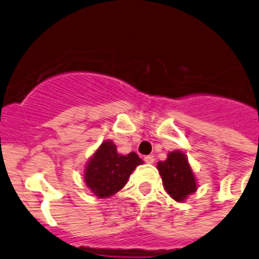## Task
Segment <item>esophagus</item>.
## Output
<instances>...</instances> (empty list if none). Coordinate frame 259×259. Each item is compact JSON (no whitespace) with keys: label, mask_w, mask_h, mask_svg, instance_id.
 Listing matches in <instances>:
<instances>
[{"label":"esophagus","mask_w":259,"mask_h":259,"mask_svg":"<svg viewBox=\"0 0 259 259\" xmlns=\"http://www.w3.org/2000/svg\"><path fill=\"white\" fill-rule=\"evenodd\" d=\"M143 160H145L146 163H154L155 158H154V155H146L145 158H143Z\"/></svg>","instance_id":"esophagus-1"}]
</instances>
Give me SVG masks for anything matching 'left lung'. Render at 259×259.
<instances>
[{"label": "left lung", "instance_id": "obj_1", "mask_svg": "<svg viewBox=\"0 0 259 259\" xmlns=\"http://www.w3.org/2000/svg\"><path fill=\"white\" fill-rule=\"evenodd\" d=\"M156 168L162 177L164 190L174 200L183 203L191 193L196 192L197 184L192 168L186 154L179 150L168 153L167 159L158 162Z\"/></svg>", "mask_w": 259, "mask_h": 259}]
</instances>
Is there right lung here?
Masks as SVG:
<instances>
[{
    "label": "right lung",
    "mask_w": 259,
    "mask_h": 259,
    "mask_svg": "<svg viewBox=\"0 0 259 259\" xmlns=\"http://www.w3.org/2000/svg\"><path fill=\"white\" fill-rule=\"evenodd\" d=\"M143 160L136 153H117L112 141H104L84 168V180L91 192L100 199L113 196L127 183L130 174Z\"/></svg>",
    "instance_id": "right-lung-1"
}]
</instances>
